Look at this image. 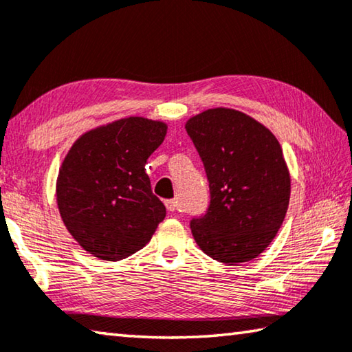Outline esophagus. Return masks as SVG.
I'll return each mask as SVG.
<instances>
[{"instance_id": "esophagus-1", "label": "esophagus", "mask_w": 352, "mask_h": 352, "mask_svg": "<svg viewBox=\"0 0 352 352\" xmlns=\"http://www.w3.org/2000/svg\"><path fill=\"white\" fill-rule=\"evenodd\" d=\"M164 205H166V208H168V211H172V212H174V211L177 210V206H178V200H177V199L166 200V201H164Z\"/></svg>"}]
</instances>
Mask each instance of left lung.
Here are the masks:
<instances>
[{
    "mask_svg": "<svg viewBox=\"0 0 352 352\" xmlns=\"http://www.w3.org/2000/svg\"><path fill=\"white\" fill-rule=\"evenodd\" d=\"M204 162L211 201L190 220L197 245L219 262L252 261L275 239L290 199V174L276 136L252 116L210 109L188 119Z\"/></svg>",
    "mask_w": 352,
    "mask_h": 352,
    "instance_id": "left-lung-1",
    "label": "left lung"
}]
</instances>
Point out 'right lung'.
<instances>
[{
  "label": "right lung",
  "instance_id": "right-lung-1",
  "mask_svg": "<svg viewBox=\"0 0 352 352\" xmlns=\"http://www.w3.org/2000/svg\"><path fill=\"white\" fill-rule=\"evenodd\" d=\"M162 121L129 116L83 133L65 157L57 206L79 245L102 261H119L152 239L166 216L144 166L164 141Z\"/></svg>",
  "mask_w": 352,
  "mask_h": 352
}]
</instances>
